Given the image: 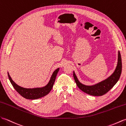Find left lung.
Returning <instances> with one entry per match:
<instances>
[{"mask_svg":"<svg viewBox=\"0 0 126 126\" xmlns=\"http://www.w3.org/2000/svg\"><path fill=\"white\" fill-rule=\"evenodd\" d=\"M122 72V61L120 51H118V63L115 71L107 79L94 85L87 86L81 83L73 72V77L78 87L85 93L93 96H102L113 87L120 79Z\"/></svg>","mask_w":126,"mask_h":126,"instance_id":"left-lung-1","label":"left lung"}]
</instances>
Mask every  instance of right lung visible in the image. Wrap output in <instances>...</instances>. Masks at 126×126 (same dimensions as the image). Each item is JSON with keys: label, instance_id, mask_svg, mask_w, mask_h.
I'll list each match as a JSON object with an SVG mask.
<instances>
[{"label": "right lung", "instance_id": "obj_1", "mask_svg": "<svg viewBox=\"0 0 126 126\" xmlns=\"http://www.w3.org/2000/svg\"><path fill=\"white\" fill-rule=\"evenodd\" d=\"M59 68H58L53 73L48 83L42 87H37L33 88H24L23 87L18 85L13 81L12 78H11L10 75L7 72L8 79H9L11 84L18 93L20 94L21 95L24 97V98L30 100H35L39 99L40 97L45 96L48 94L53 86L54 83L55 82V78L57 77L58 72L59 71Z\"/></svg>", "mask_w": 126, "mask_h": 126}]
</instances>
